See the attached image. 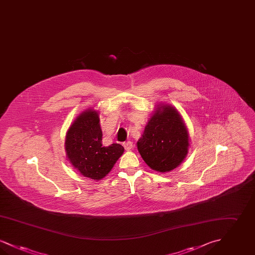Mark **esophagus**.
Here are the masks:
<instances>
[{"label": "esophagus", "instance_id": "1", "mask_svg": "<svg viewBox=\"0 0 255 255\" xmlns=\"http://www.w3.org/2000/svg\"><path fill=\"white\" fill-rule=\"evenodd\" d=\"M123 146H124L125 150L130 151V150L133 148V143H132L131 141H127V142H124V143H123Z\"/></svg>", "mask_w": 255, "mask_h": 255}]
</instances>
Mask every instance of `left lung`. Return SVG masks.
<instances>
[{"label":"left lung","instance_id":"left-lung-1","mask_svg":"<svg viewBox=\"0 0 255 255\" xmlns=\"http://www.w3.org/2000/svg\"><path fill=\"white\" fill-rule=\"evenodd\" d=\"M157 109L136 144L146 164L163 173L182 163L188 152L189 136L177 110L170 105L158 106Z\"/></svg>","mask_w":255,"mask_h":255}]
</instances>
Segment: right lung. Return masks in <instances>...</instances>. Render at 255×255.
I'll list each match as a JSON object with an SVG mask.
<instances>
[{"instance_id": "1", "label": "right lung", "mask_w": 255, "mask_h": 255, "mask_svg": "<svg viewBox=\"0 0 255 255\" xmlns=\"http://www.w3.org/2000/svg\"><path fill=\"white\" fill-rule=\"evenodd\" d=\"M65 149L73 167L95 181L104 178L124 152L123 146L119 143L102 145L99 116L92 109L80 114L71 125L66 135Z\"/></svg>"}]
</instances>
